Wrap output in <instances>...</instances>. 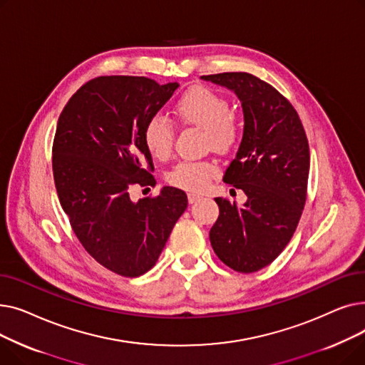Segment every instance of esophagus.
<instances>
[{"mask_svg":"<svg viewBox=\"0 0 365 365\" xmlns=\"http://www.w3.org/2000/svg\"><path fill=\"white\" fill-rule=\"evenodd\" d=\"M201 198H202L201 194H195V192H189V194H187V201H189V204H195V202L200 201Z\"/></svg>","mask_w":365,"mask_h":365,"instance_id":"esophagus-1","label":"esophagus"}]
</instances>
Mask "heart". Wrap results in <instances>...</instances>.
Returning a JSON list of instances; mask_svg holds the SVG:
<instances>
[{
  "instance_id": "obj_1",
  "label": "heart",
  "mask_w": 365,
  "mask_h": 365,
  "mask_svg": "<svg viewBox=\"0 0 365 365\" xmlns=\"http://www.w3.org/2000/svg\"><path fill=\"white\" fill-rule=\"evenodd\" d=\"M229 103L220 94L195 87L186 91L173 106L175 117L186 124L204 130L205 145L217 152L231 149L240 138V125L229 112ZM143 142L155 160H167L173 148V127L164 117H153L143 130ZM217 173V167L210 161H182L173 167L167 180L186 190H201Z\"/></svg>"
}]
</instances>
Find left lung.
<instances>
[{"label": "left lung", "mask_w": 365, "mask_h": 365, "mask_svg": "<svg viewBox=\"0 0 365 365\" xmlns=\"http://www.w3.org/2000/svg\"><path fill=\"white\" fill-rule=\"evenodd\" d=\"M201 80L234 91L241 102L242 139L223 182L244 190L247 201L238 207L216 198L210 242L226 266L252 274L274 262L296 231L308 187V139L292 103L257 76L225 72Z\"/></svg>", "instance_id": "1"}]
</instances>
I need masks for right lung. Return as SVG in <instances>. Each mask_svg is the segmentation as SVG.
<instances>
[{"label":"right lung","instance_id":"1","mask_svg":"<svg viewBox=\"0 0 365 365\" xmlns=\"http://www.w3.org/2000/svg\"><path fill=\"white\" fill-rule=\"evenodd\" d=\"M178 87L99 76L72 96L57 121L53 176L63 212L88 255L123 277H140L157 263L187 207L178 187L138 202L128 192L134 183L155 182L143 130Z\"/></svg>","mask_w":365,"mask_h":365}]
</instances>
